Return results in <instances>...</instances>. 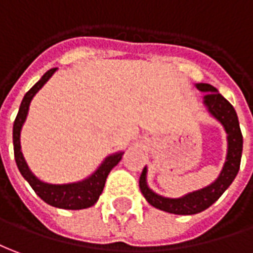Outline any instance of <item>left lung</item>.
Listing matches in <instances>:
<instances>
[{
  "label": "left lung",
  "mask_w": 253,
  "mask_h": 253,
  "mask_svg": "<svg viewBox=\"0 0 253 253\" xmlns=\"http://www.w3.org/2000/svg\"><path fill=\"white\" fill-rule=\"evenodd\" d=\"M197 89L205 92L204 104L227 133V156L226 163L223 165L220 175L213 183L204 189L196 190L186 196L179 198H168L154 193L147 186V168L144 167L142 175L139 179V187L146 201L153 205L157 210L165 211L175 215H194L200 213L212 204L217 201V198L227 190L233 180L236 179L240 164H241V154H243V133L240 129V123L234 107L217 92L215 86L210 84H196Z\"/></svg>",
  "instance_id": "left-lung-1"
}]
</instances>
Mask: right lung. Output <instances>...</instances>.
<instances>
[{
	"label": "right lung",
	"mask_w": 253,
	"mask_h": 253,
	"mask_svg": "<svg viewBox=\"0 0 253 253\" xmlns=\"http://www.w3.org/2000/svg\"><path fill=\"white\" fill-rule=\"evenodd\" d=\"M55 71H56V69H50V70L46 71L41 77V80L24 95L23 100L20 103L16 120L13 123L15 161H16L17 168L20 170L22 176L29 182L33 190L36 191L37 196L43 200L45 203L49 204L52 207H56V208H62V210H84V208H89V207L96 204L102 191H103L104 183L109 176L110 170L121 161L124 151H118L116 154H111V156L107 157L89 177L84 179L81 182L67 183V184H50V183L41 182L38 177L33 175V172L29 169V165L24 161V157L22 154V150H20V130H22V126L26 121L27 113H29L31 99L46 84L50 77L53 76Z\"/></svg>",
	"instance_id": "right-lung-1"
}]
</instances>
